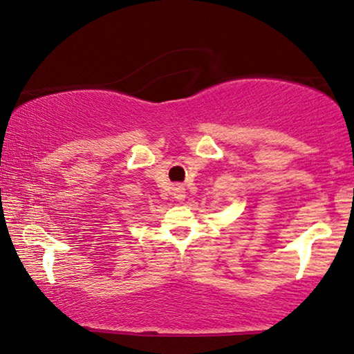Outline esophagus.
<instances>
[{"label":"esophagus","mask_w":354,"mask_h":354,"mask_svg":"<svg viewBox=\"0 0 354 354\" xmlns=\"http://www.w3.org/2000/svg\"><path fill=\"white\" fill-rule=\"evenodd\" d=\"M175 196H176V198H179V201H181V198L184 197V191L183 189H175Z\"/></svg>","instance_id":"obj_1"}]
</instances>
